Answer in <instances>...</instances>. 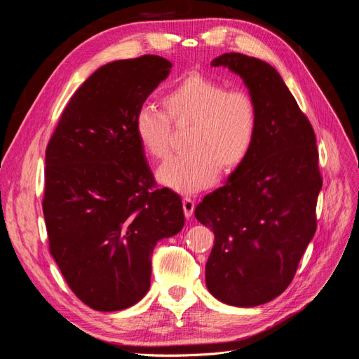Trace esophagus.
Returning a JSON list of instances; mask_svg holds the SVG:
<instances>
[{"mask_svg": "<svg viewBox=\"0 0 359 359\" xmlns=\"http://www.w3.org/2000/svg\"><path fill=\"white\" fill-rule=\"evenodd\" d=\"M182 210H184V214H186L187 219H190L193 211H194V201L189 196H186L182 199Z\"/></svg>", "mask_w": 359, "mask_h": 359, "instance_id": "34e87169", "label": "esophagus"}]
</instances>
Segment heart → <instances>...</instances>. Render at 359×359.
Wrapping results in <instances>:
<instances>
[{"label": "heart", "instance_id": "obj_1", "mask_svg": "<svg viewBox=\"0 0 359 359\" xmlns=\"http://www.w3.org/2000/svg\"><path fill=\"white\" fill-rule=\"evenodd\" d=\"M163 112L151 103L137 107L133 128L147 154H168L172 124H190L184 147L161 163L157 178L165 186L191 193L211 186L219 168L231 173L253 148L257 133V107L244 90L226 86L203 74H190L161 97Z\"/></svg>", "mask_w": 359, "mask_h": 359}]
</instances>
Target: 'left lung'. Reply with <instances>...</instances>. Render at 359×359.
<instances>
[{
	"mask_svg": "<svg viewBox=\"0 0 359 359\" xmlns=\"http://www.w3.org/2000/svg\"><path fill=\"white\" fill-rule=\"evenodd\" d=\"M211 66L244 81L257 107V133L243 165L194 210L215 236L206 287L229 306L256 307L286 290L316 232L322 189L316 136L268 62L231 52Z\"/></svg>",
	"mask_w": 359,
	"mask_h": 359,
	"instance_id": "8db88e82",
	"label": "left lung"
}]
</instances>
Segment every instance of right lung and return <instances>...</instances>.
I'll return each mask as SVG.
<instances>
[{
    "mask_svg": "<svg viewBox=\"0 0 359 359\" xmlns=\"http://www.w3.org/2000/svg\"><path fill=\"white\" fill-rule=\"evenodd\" d=\"M172 64L158 55L95 70L73 94L46 148L49 250L67 285L97 311L142 299L156 244L184 226L181 198L156 189L133 128Z\"/></svg>",
    "mask_w": 359,
    "mask_h": 359,
    "instance_id": "right-lung-1",
    "label": "right lung"
}]
</instances>
